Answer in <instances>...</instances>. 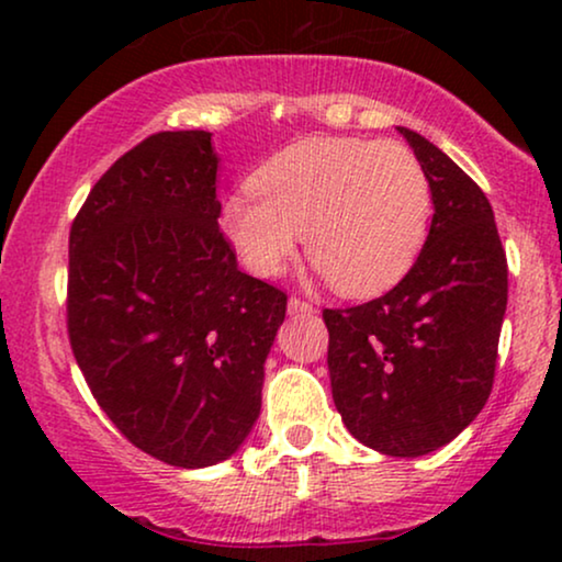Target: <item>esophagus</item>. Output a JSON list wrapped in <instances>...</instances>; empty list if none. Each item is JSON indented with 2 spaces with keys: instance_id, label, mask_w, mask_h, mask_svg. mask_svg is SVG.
I'll return each instance as SVG.
<instances>
[{
  "instance_id": "1",
  "label": "esophagus",
  "mask_w": 562,
  "mask_h": 562,
  "mask_svg": "<svg viewBox=\"0 0 562 562\" xmlns=\"http://www.w3.org/2000/svg\"><path fill=\"white\" fill-rule=\"evenodd\" d=\"M289 314H314V306L310 302H304L302 296H291L289 299Z\"/></svg>"
}]
</instances>
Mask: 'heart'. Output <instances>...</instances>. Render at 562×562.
<instances>
[{
  "instance_id": "b5f03b06",
  "label": "heart",
  "mask_w": 562,
  "mask_h": 562,
  "mask_svg": "<svg viewBox=\"0 0 562 562\" xmlns=\"http://www.w3.org/2000/svg\"><path fill=\"white\" fill-rule=\"evenodd\" d=\"M250 189L229 194L220 210L237 260L258 279H276L304 235L310 263L350 296L394 286L432 220L427 171L396 140L306 137L268 158Z\"/></svg>"
}]
</instances>
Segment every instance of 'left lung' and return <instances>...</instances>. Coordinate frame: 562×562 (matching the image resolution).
Wrapping results in <instances>:
<instances>
[{"label": "left lung", "instance_id": "1", "mask_svg": "<svg viewBox=\"0 0 562 562\" xmlns=\"http://www.w3.org/2000/svg\"><path fill=\"white\" fill-rule=\"evenodd\" d=\"M398 133L432 187L425 248L386 294L322 317L345 427L383 456L419 458L456 440L488 402L509 268L479 183L427 137Z\"/></svg>", "mask_w": 562, "mask_h": 562}]
</instances>
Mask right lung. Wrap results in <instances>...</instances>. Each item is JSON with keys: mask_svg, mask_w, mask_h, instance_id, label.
<instances>
[{"mask_svg": "<svg viewBox=\"0 0 562 562\" xmlns=\"http://www.w3.org/2000/svg\"><path fill=\"white\" fill-rule=\"evenodd\" d=\"M212 133H156L114 160L68 237V340L135 448L206 468L245 442L286 294L222 235Z\"/></svg>", "mask_w": 562, "mask_h": 562, "instance_id": "add662e5", "label": "right lung"}]
</instances>
